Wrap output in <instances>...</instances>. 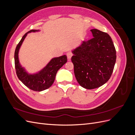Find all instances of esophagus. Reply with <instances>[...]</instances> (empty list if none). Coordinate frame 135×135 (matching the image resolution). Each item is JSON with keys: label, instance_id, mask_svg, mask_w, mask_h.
Instances as JSON below:
<instances>
[{"label": "esophagus", "instance_id": "obj_1", "mask_svg": "<svg viewBox=\"0 0 135 135\" xmlns=\"http://www.w3.org/2000/svg\"><path fill=\"white\" fill-rule=\"evenodd\" d=\"M66 55H67L68 60H70V59H71V57H72V56H73V54H72V53L70 52H69L67 53Z\"/></svg>", "mask_w": 135, "mask_h": 135}]
</instances>
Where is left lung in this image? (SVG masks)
Wrapping results in <instances>:
<instances>
[{
	"instance_id": "8db88e82",
	"label": "left lung",
	"mask_w": 135,
	"mask_h": 135,
	"mask_svg": "<svg viewBox=\"0 0 135 135\" xmlns=\"http://www.w3.org/2000/svg\"><path fill=\"white\" fill-rule=\"evenodd\" d=\"M93 38L83 41L73 51L71 61L78 82L88 89L106 83L111 77L116 61V50L110 35L99 30H91Z\"/></svg>"
}]
</instances>
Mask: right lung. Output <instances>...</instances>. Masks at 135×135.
Wrapping results in <instances>:
<instances>
[{"mask_svg": "<svg viewBox=\"0 0 135 135\" xmlns=\"http://www.w3.org/2000/svg\"><path fill=\"white\" fill-rule=\"evenodd\" d=\"M39 30H31L23 36L15 52V65L16 74L18 79L27 87L34 91H42L50 88L54 83L56 73L67 62V56L63 55L52 59L47 66L38 73L28 74L20 65L18 60V52L23 41L28 32L39 31Z\"/></svg>", "mask_w": 135, "mask_h": 135, "instance_id": "obj_1", "label": "right lung"}]
</instances>
